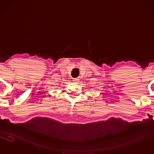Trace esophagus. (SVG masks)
Segmentation results:
<instances>
[{
    "mask_svg": "<svg viewBox=\"0 0 154 154\" xmlns=\"http://www.w3.org/2000/svg\"><path fill=\"white\" fill-rule=\"evenodd\" d=\"M79 80V79H78V78H75V79H73V81L74 82H75V83H78L77 82H79V81H78Z\"/></svg>",
    "mask_w": 154,
    "mask_h": 154,
    "instance_id": "1",
    "label": "esophagus"
}]
</instances>
